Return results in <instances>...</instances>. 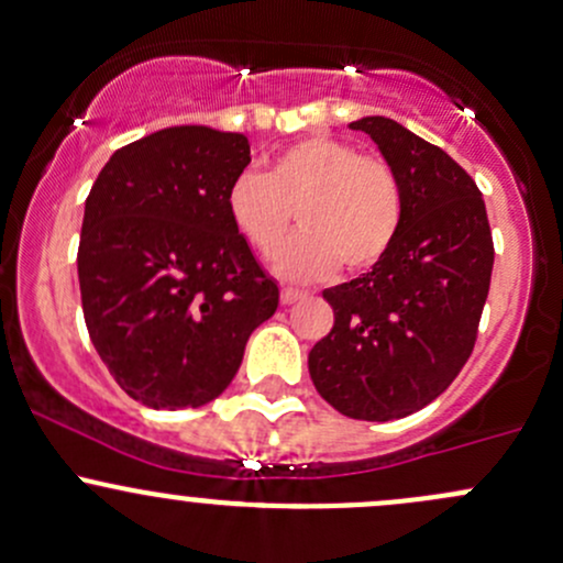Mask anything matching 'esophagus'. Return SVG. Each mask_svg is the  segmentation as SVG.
I'll use <instances>...</instances> for the list:
<instances>
[{
    "mask_svg": "<svg viewBox=\"0 0 563 563\" xmlns=\"http://www.w3.org/2000/svg\"><path fill=\"white\" fill-rule=\"evenodd\" d=\"M300 298H306V295L300 292V289H289V287H284V289H282V303H284V306L298 303Z\"/></svg>",
    "mask_w": 563,
    "mask_h": 563,
    "instance_id": "esophagus-1",
    "label": "esophagus"
}]
</instances>
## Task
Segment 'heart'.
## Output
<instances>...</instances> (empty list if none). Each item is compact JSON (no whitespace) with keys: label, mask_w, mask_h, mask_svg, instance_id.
I'll list each match as a JSON object with an SVG mask.
<instances>
[{"label":"heart","mask_w":563,"mask_h":563,"mask_svg":"<svg viewBox=\"0 0 563 563\" xmlns=\"http://www.w3.org/2000/svg\"><path fill=\"white\" fill-rule=\"evenodd\" d=\"M235 233L260 255H274L292 225L303 233L274 257L287 282H322L338 271H367L386 257L402 225V187L391 166L341 139L308 136L289 144L271 172H244L228 187Z\"/></svg>","instance_id":"heart-1"}]
</instances>
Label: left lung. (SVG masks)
<instances>
[{"label": "left lung", "mask_w": 563, "mask_h": 563, "mask_svg": "<svg viewBox=\"0 0 563 563\" xmlns=\"http://www.w3.org/2000/svg\"><path fill=\"white\" fill-rule=\"evenodd\" d=\"M402 187V225L371 274L324 289L335 324L308 352L319 395L349 419L391 421L443 395L473 354L494 268L486 203L467 172L391 118L349 123Z\"/></svg>", "instance_id": "1"}]
</instances>
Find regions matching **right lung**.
I'll return each mask as SVG.
<instances>
[{"label":"right lung","mask_w":563,"mask_h":563,"mask_svg":"<svg viewBox=\"0 0 563 563\" xmlns=\"http://www.w3.org/2000/svg\"><path fill=\"white\" fill-rule=\"evenodd\" d=\"M250 139L172 125L101 168L82 214V313L120 389L150 408H201L228 389L279 287L235 233L228 187Z\"/></svg>","instance_id":"obj_1"}]
</instances>
